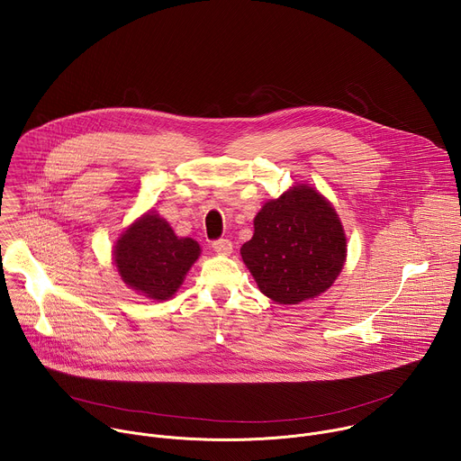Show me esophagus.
Here are the masks:
<instances>
[{"label": "esophagus", "instance_id": "1", "mask_svg": "<svg viewBox=\"0 0 461 461\" xmlns=\"http://www.w3.org/2000/svg\"><path fill=\"white\" fill-rule=\"evenodd\" d=\"M213 251H217L219 255H230L233 251V244L230 239H219V240H213L212 244Z\"/></svg>", "mask_w": 461, "mask_h": 461}]
</instances>
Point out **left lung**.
I'll return each mask as SVG.
<instances>
[{
	"mask_svg": "<svg viewBox=\"0 0 461 461\" xmlns=\"http://www.w3.org/2000/svg\"><path fill=\"white\" fill-rule=\"evenodd\" d=\"M240 255L258 290L279 304L313 299L334 285L347 258L339 215L308 184L268 201Z\"/></svg>",
	"mask_w": 461,
	"mask_h": 461,
	"instance_id": "1",
	"label": "left lung"
}]
</instances>
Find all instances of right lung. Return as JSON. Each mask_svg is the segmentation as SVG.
I'll list each match as a JSON object with an SVG mask.
<instances>
[{
  "mask_svg": "<svg viewBox=\"0 0 461 461\" xmlns=\"http://www.w3.org/2000/svg\"><path fill=\"white\" fill-rule=\"evenodd\" d=\"M199 255V242L176 237L157 212H148L131 224L113 249L122 281L155 301H166L176 294Z\"/></svg>",
  "mask_w": 461,
  "mask_h": 461,
  "instance_id": "obj_1",
  "label": "right lung"
}]
</instances>
